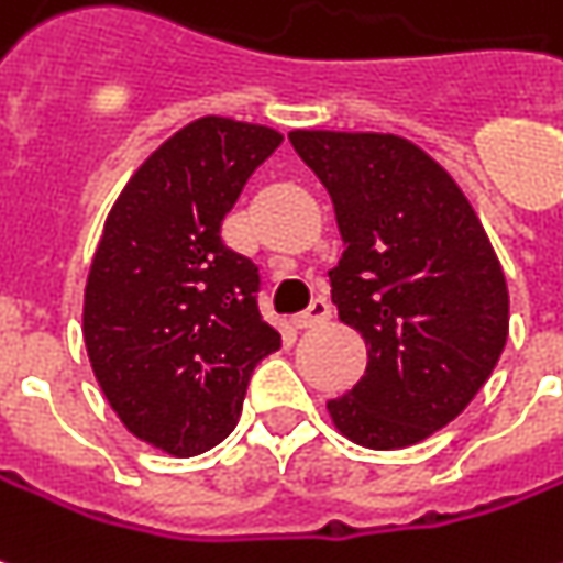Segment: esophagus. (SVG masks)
<instances>
[{
  "label": "esophagus",
  "mask_w": 563,
  "mask_h": 563,
  "mask_svg": "<svg viewBox=\"0 0 563 563\" xmlns=\"http://www.w3.org/2000/svg\"><path fill=\"white\" fill-rule=\"evenodd\" d=\"M332 317V308H329V301L325 298H313L310 301V308L305 310V313H298V317H292V329H310V325H320V322H325Z\"/></svg>",
  "instance_id": "34e87169"
}]
</instances>
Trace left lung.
<instances>
[{
    "mask_svg": "<svg viewBox=\"0 0 563 563\" xmlns=\"http://www.w3.org/2000/svg\"><path fill=\"white\" fill-rule=\"evenodd\" d=\"M289 143L335 207L332 301L368 356L325 411L356 445H418L473 402L506 347L500 258L454 176L411 140L292 131Z\"/></svg>",
    "mask_w": 563,
    "mask_h": 563,
    "instance_id": "8db88e82",
    "label": "left lung"
}]
</instances>
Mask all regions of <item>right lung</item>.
Instances as JSON below:
<instances>
[{
  "label": "right lung",
  "instance_id": "obj_1",
  "mask_svg": "<svg viewBox=\"0 0 563 563\" xmlns=\"http://www.w3.org/2000/svg\"><path fill=\"white\" fill-rule=\"evenodd\" d=\"M283 133L203 115L140 164L90 258L81 335L118 420L170 457L238 427L253 368L280 347L255 305L258 271L222 219Z\"/></svg>",
  "mask_w": 563,
  "mask_h": 563
}]
</instances>
